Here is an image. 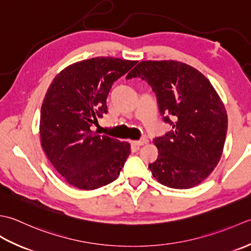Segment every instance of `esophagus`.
Listing matches in <instances>:
<instances>
[{"label": "esophagus", "instance_id": "obj_1", "mask_svg": "<svg viewBox=\"0 0 251 251\" xmlns=\"http://www.w3.org/2000/svg\"><path fill=\"white\" fill-rule=\"evenodd\" d=\"M146 142H147V140H146V139H141V140H139V141H133V142H132V144L134 145V146L140 147V146H142V145H144Z\"/></svg>", "mask_w": 251, "mask_h": 251}]
</instances>
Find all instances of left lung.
<instances>
[{
    "label": "left lung",
    "instance_id": "1",
    "mask_svg": "<svg viewBox=\"0 0 251 251\" xmlns=\"http://www.w3.org/2000/svg\"><path fill=\"white\" fill-rule=\"evenodd\" d=\"M141 78L151 86L162 120L172 126L156 137L158 158L150 163L156 180L171 188H191L210 173L221 158L227 115L206 76L176 60H145L126 79Z\"/></svg>",
    "mask_w": 251,
    "mask_h": 251
}]
</instances>
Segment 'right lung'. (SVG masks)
Returning <instances> with one entry per match:
<instances>
[{
  "mask_svg": "<svg viewBox=\"0 0 251 251\" xmlns=\"http://www.w3.org/2000/svg\"><path fill=\"white\" fill-rule=\"evenodd\" d=\"M136 63L114 57L78 61L50 83L41 107V145L70 185L96 190L120 175L131 152L130 144L97 135L91 126L107 114L111 85Z\"/></svg>",
  "mask_w": 251,
  "mask_h": 251,
  "instance_id": "add662e5",
  "label": "right lung"
}]
</instances>
